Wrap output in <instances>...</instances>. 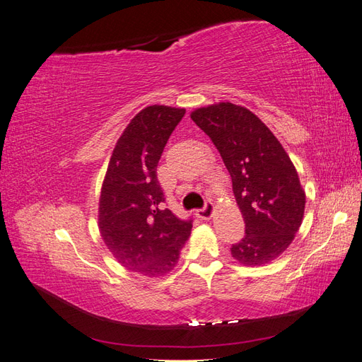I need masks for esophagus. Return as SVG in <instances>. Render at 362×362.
Here are the masks:
<instances>
[{"label":"esophagus","instance_id":"esophagus-1","mask_svg":"<svg viewBox=\"0 0 362 362\" xmlns=\"http://www.w3.org/2000/svg\"><path fill=\"white\" fill-rule=\"evenodd\" d=\"M213 213H214V206H213L211 201H206L202 208L196 210V216H198L199 218H204V221H208V218L213 216Z\"/></svg>","mask_w":362,"mask_h":362}]
</instances>
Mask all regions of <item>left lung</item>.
Instances as JSON below:
<instances>
[{
	"mask_svg": "<svg viewBox=\"0 0 362 362\" xmlns=\"http://www.w3.org/2000/svg\"><path fill=\"white\" fill-rule=\"evenodd\" d=\"M193 122L211 139L231 175L245 237L231 246L245 266L273 261L293 242L305 211V192L279 140L247 108L231 103L202 107Z\"/></svg>",
	"mask_w": 362,
	"mask_h": 362,
	"instance_id": "obj_1",
	"label": "left lung"
}]
</instances>
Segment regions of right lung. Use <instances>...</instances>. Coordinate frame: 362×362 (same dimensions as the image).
Instances as JSON below:
<instances>
[{
  "label": "right lung",
  "instance_id": "obj_1",
  "mask_svg": "<svg viewBox=\"0 0 362 362\" xmlns=\"http://www.w3.org/2000/svg\"><path fill=\"white\" fill-rule=\"evenodd\" d=\"M184 108L149 105L119 137L100 198V231L113 257L128 270L160 276L178 262L192 231L164 206L157 166Z\"/></svg>",
  "mask_w": 362,
  "mask_h": 362
}]
</instances>
